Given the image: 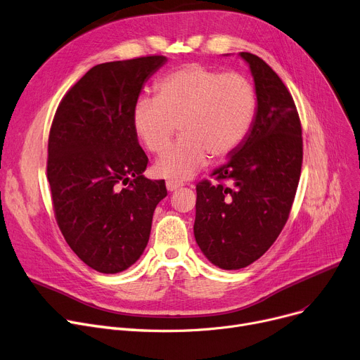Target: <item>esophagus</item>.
I'll use <instances>...</instances> for the list:
<instances>
[{
    "label": "esophagus",
    "instance_id": "esophagus-1",
    "mask_svg": "<svg viewBox=\"0 0 360 360\" xmlns=\"http://www.w3.org/2000/svg\"><path fill=\"white\" fill-rule=\"evenodd\" d=\"M165 186H167L168 190H170V192H174V190H177V188H180L183 186V181H180V180H168L165 183Z\"/></svg>",
    "mask_w": 360,
    "mask_h": 360
}]
</instances>
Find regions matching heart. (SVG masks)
I'll use <instances>...</instances> for the list:
<instances>
[{
  "label": "heart",
  "mask_w": 360,
  "mask_h": 360,
  "mask_svg": "<svg viewBox=\"0 0 360 360\" xmlns=\"http://www.w3.org/2000/svg\"><path fill=\"white\" fill-rule=\"evenodd\" d=\"M256 110V91L247 77L187 63L160 79L155 98L136 100L132 124L155 155L172 143L179 124L183 136L155 170L165 179L181 180L198 173L209 155L224 160L234 154L247 139Z\"/></svg>",
  "instance_id": "obj_1"
}]
</instances>
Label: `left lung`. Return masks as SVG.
Here are the masks:
<instances>
[{"label":"left lung","mask_w":360,"mask_h":360,"mask_svg":"<svg viewBox=\"0 0 360 360\" xmlns=\"http://www.w3.org/2000/svg\"><path fill=\"white\" fill-rule=\"evenodd\" d=\"M256 84L251 132L229 161L196 184L195 238L203 255L225 270L260 259L282 232L302 167V128L295 101L267 63L241 52Z\"/></svg>","instance_id":"obj_1"}]
</instances>
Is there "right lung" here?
I'll use <instances>...</instances> for the list:
<instances>
[{"label": "right lung", "instance_id": "obj_1", "mask_svg": "<svg viewBox=\"0 0 360 360\" xmlns=\"http://www.w3.org/2000/svg\"><path fill=\"white\" fill-rule=\"evenodd\" d=\"M165 56L148 55L93 67L55 112L46 174L56 224L75 255L100 273L131 267L150 240L164 180L142 176L148 157L132 110L143 82Z\"/></svg>", "mask_w": 360, "mask_h": 360}]
</instances>
